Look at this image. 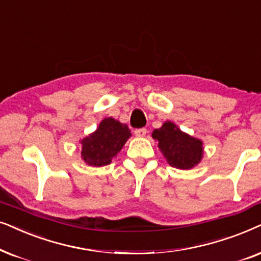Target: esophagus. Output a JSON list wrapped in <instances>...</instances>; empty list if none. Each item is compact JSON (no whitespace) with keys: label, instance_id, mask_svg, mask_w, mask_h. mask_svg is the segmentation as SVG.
I'll return each instance as SVG.
<instances>
[{"label":"esophagus","instance_id":"esophagus-1","mask_svg":"<svg viewBox=\"0 0 261 261\" xmlns=\"http://www.w3.org/2000/svg\"><path fill=\"white\" fill-rule=\"evenodd\" d=\"M135 135H136L137 137H144L145 135H147V128L145 127L136 128V130H135Z\"/></svg>","mask_w":261,"mask_h":261}]
</instances>
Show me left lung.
Segmentation results:
<instances>
[{
  "mask_svg": "<svg viewBox=\"0 0 261 261\" xmlns=\"http://www.w3.org/2000/svg\"><path fill=\"white\" fill-rule=\"evenodd\" d=\"M152 137L159 141V148L172 167L190 169L199 163L203 154L201 141L184 134L171 121L154 130Z\"/></svg>",
  "mask_w": 261,
  "mask_h": 261,
  "instance_id": "obj_1",
  "label": "left lung"
}]
</instances>
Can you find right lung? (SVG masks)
<instances>
[{"label":"right lung","mask_w":261,"mask_h":261,"mask_svg":"<svg viewBox=\"0 0 261 261\" xmlns=\"http://www.w3.org/2000/svg\"><path fill=\"white\" fill-rule=\"evenodd\" d=\"M130 136L126 125L113 118H105L95 133L82 140V158L89 166L109 165Z\"/></svg>","instance_id":"obj_1"}]
</instances>
